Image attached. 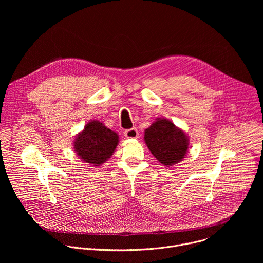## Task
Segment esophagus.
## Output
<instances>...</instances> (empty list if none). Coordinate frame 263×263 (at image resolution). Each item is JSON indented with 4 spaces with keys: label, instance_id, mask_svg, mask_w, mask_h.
<instances>
[{
    "label": "esophagus",
    "instance_id": "1",
    "mask_svg": "<svg viewBox=\"0 0 263 263\" xmlns=\"http://www.w3.org/2000/svg\"><path fill=\"white\" fill-rule=\"evenodd\" d=\"M124 135L126 136V138H137L138 137V131H137L136 128L128 129L124 132Z\"/></svg>",
    "mask_w": 263,
    "mask_h": 263
}]
</instances>
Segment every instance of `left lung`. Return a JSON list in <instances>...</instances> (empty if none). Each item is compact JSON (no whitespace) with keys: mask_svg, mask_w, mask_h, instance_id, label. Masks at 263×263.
Wrapping results in <instances>:
<instances>
[{"mask_svg":"<svg viewBox=\"0 0 263 263\" xmlns=\"http://www.w3.org/2000/svg\"><path fill=\"white\" fill-rule=\"evenodd\" d=\"M143 138L153 156L164 166L181 162L190 147L189 136L166 119L157 118L144 130Z\"/></svg>","mask_w":263,"mask_h":263,"instance_id":"1","label":"left lung"}]
</instances>
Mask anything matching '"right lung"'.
<instances>
[{
  "mask_svg": "<svg viewBox=\"0 0 263 263\" xmlns=\"http://www.w3.org/2000/svg\"><path fill=\"white\" fill-rule=\"evenodd\" d=\"M117 132L108 129L100 121H90L73 139V149L79 158L92 166L105 163L119 144Z\"/></svg>",
  "mask_w": 263,
  "mask_h": 263,
  "instance_id": "obj_1",
  "label": "right lung"
}]
</instances>
